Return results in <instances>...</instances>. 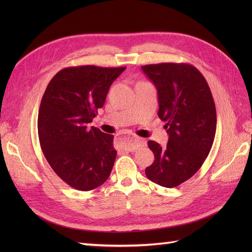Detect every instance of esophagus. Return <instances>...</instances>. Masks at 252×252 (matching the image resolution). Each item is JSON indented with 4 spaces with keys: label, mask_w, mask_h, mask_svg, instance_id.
Listing matches in <instances>:
<instances>
[{
    "label": "esophagus",
    "mask_w": 252,
    "mask_h": 252,
    "mask_svg": "<svg viewBox=\"0 0 252 252\" xmlns=\"http://www.w3.org/2000/svg\"><path fill=\"white\" fill-rule=\"evenodd\" d=\"M118 144L123 151L134 152L138 147L145 145L146 141L141 137H121L118 141Z\"/></svg>",
    "instance_id": "1"
}]
</instances>
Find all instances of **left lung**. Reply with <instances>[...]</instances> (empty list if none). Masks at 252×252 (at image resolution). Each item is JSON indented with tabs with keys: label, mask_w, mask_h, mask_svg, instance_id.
Returning <instances> with one entry per match:
<instances>
[{
	"label": "left lung",
	"mask_w": 252,
	"mask_h": 252,
	"mask_svg": "<svg viewBox=\"0 0 252 252\" xmlns=\"http://www.w3.org/2000/svg\"><path fill=\"white\" fill-rule=\"evenodd\" d=\"M142 70L157 89L158 117L169 135L165 147L148 142L155 160L145 173L154 183L172 189L190 179L210 153L217 130L215 100L205 77L189 63H162Z\"/></svg>",
	"instance_id": "obj_1"
}]
</instances>
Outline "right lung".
<instances>
[{
	"instance_id": "1",
	"label": "right lung",
	"mask_w": 252,
	"mask_h": 252,
	"mask_svg": "<svg viewBox=\"0 0 252 252\" xmlns=\"http://www.w3.org/2000/svg\"><path fill=\"white\" fill-rule=\"evenodd\" d=\"M126 67H68L57 72L44 92L37 133L54 172L78 190L104 184L114 167V135L89 126L104 106L112 82Z\"/></svg>"
}]
</instances>
